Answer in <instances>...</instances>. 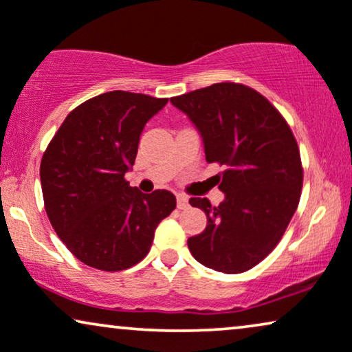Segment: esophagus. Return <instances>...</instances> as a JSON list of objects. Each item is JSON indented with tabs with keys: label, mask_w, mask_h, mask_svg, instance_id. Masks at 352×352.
Segmentation results:
<instances>
[{
	"label": "esophagus",
	"mask_w": 352,
	"mask_h": 352,
	"mask_svg": "<svg viewBox=\"0 0 352 352\" xmlns=\"http://www.w3.org/2000/svg\"><path fill=\"white\" fill-rule=\"evenodd\" d=\"M188 198L185 195H177V208L179 209H188Z\"/></svg>",
	"instance_id": "1"
}]
</instances>
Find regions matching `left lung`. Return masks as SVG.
<instances>
[{
	"label": "left lung",
	"instance_id": "8db88e82",
	"mask_svg": "<svg viewBox=\"0 0 352 352\" xmlns=\"http://www.w3.org/2000/svg\"><path fill=\"white\" fill-rule=\"evenodd\" d=\"M170 102L199 132L206 161L225 167L217 175L222 203L190 199L208 217L204 232L188 238L190 252L223 274L250 270L278 245L301 198L293 132L261 93L240 83H214Z\"/></svg>",
	"mask_w": 352,
	"mask_h": 352
}]
</instances>
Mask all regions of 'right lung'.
Masks as SVG:
<instances>
[{
  "label": "right lung",
  "mask_w": 352,
  "mask_h": 352,
  "mask_svg": "<svg viewBox=\"0 0 352 352\" xmlns=\"http://www.w3.org/2000/svg\"><path fill=\"white\" fill-rule=\"evenodd\" d=\"M167 98L107 91L77 106L46 148L40 166L48 219L83 264L117 272L138 264L154 232L175 209L167 190L144 195L124 179L146 122Z\"/></svg>",
  "instance_id": "1"
}]
</instances>
